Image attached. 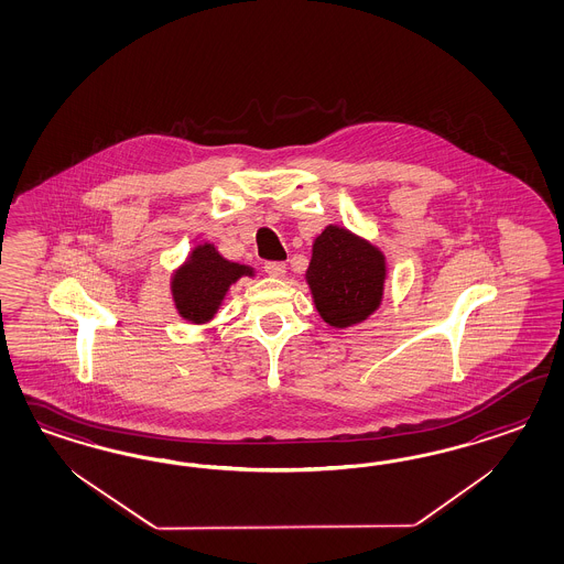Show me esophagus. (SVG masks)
I'll return each instance as SVG.
<instances>
[{
	"instance_id": "esophagus-1",
	"label": "esophagus",
	"mask_w": 564,
	"mask_h": 564,
	"mask_svg": "<svg viewBox=\"0 0 564 564\" xmlns=\"http://www.w3.org/2000/svg\"><path fill=\"white\" fill-rule=\"evenodd\" d=\"M264 273L271 274L274 279H281L283 274L288 273V269H285L283 262H267L264 264Z\"/></svg>"
}]
</instances>
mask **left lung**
Here are the masks:
<instances>
[{"mask_svg":"<svg viewBox=\"0 0 564 564\" xmlns=\"http://www.w3.org/2000/svg\"><path fill=\"white\" fill-rule=\"evenodd\" d=\"M306 283L326 325H361L382 304L387 257L370 239L343 225H326L312 243Z\"/></svg>","mask_w":564,"mask_h":564,"instance_id":"8db88e82","label":"left lung"}]
</instances>
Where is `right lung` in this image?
<instances>
[{
  "mask_svg": "<svg viewBox=\"0 0 564 564\" xmlns=\"http://www.w3.org/2000/svg\"><path fill=\"white\" fill-rule=\"evenodd\" d=\"M248 264L221 257L215 243H196L186 260L171 273L170 291L177 314L192 325L210 323L231 285L241 276H254Z\"/></svg>",
  "mask_w": 564,
  "mask_h": 564,
  "instance_id": "1",
  "label": "right lung"
}]
</instances>
